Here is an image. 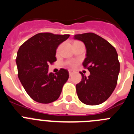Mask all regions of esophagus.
I'll list each match as a JSON object with an SVG mask.
<instances>
[{
    "label": "esophagus",
    "instance_id": "34e87169",
    "mask_svg": "<svg viewBox=\"0 0 134 134\" xmlns=\"http://www.w3.org/2000/svg\"><path fill=\"white\" fill-rule=\"evenodd\" d=\"M68 72H69L70 76H71L72 75V74H73V71H72V70H68Z\"/></svg>",
    "mask_w": 134,
    "mask_h": 134
}]
</instances>
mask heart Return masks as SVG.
Instances as JSON below:
<instances>
[{"mask_svg": "<svg viewBox=\"0 0 134 134\" xmlns=\"http://www.w3.org/2000/svg\"><path fill=\"white\" fill-rule=\"evenodd\" d=\"M67 64H68V65H69L70 66H71V67H74V66H75V63H74V62H68Z\"/></svg>", "mask_w": 134, "mask_h": 134, "instance_id": "1", "label": "heart"}]
</instances>
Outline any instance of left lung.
Wrapping results in <instances>:
<instances>
[{"label": "left lung", "mask_w": 134, "mask_h": 134, "mask_svg": "<svg viewBox=\"0 0 134 134\" xmlns=\"http://www.w3.org/2000/svg\"><path fill=\"white\" fill-rule=\"evenodd\" d=\"M74 38L86 46V57L82 65L91 73L86 77L80 72L82 80L76 85L78 97L86 105L103 103L118 83L120 64L117 51L107 40L93 33L77 34Z\"/></svg>", "instance_id": "8db88e82"}]
</instances>
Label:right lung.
Returning <instances> with one entry per match:
<instances>
[{"label":"right lung","instance_id":"add662e5","mask_svg":"<svg viewBox=\"0 0 134 134\" xmlns=\"http://www.w3.org/2000/svg\"><path fill=\"white\" fill-rule=\"evenodd\" d=\"M69 36L40 33L20 46L16 58L18 77L27 94L36 102L50 103L60 97L69 72L61 68L55 74L49 73L48 67L56 61L57 48Z\"/></svg>","mask_w":134,"mask_h":134}]
</instances>
